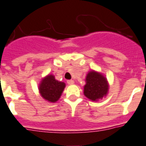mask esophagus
<instances>
[{"mask_svg":"<svg viewBox=\"0 0 146 146\" xmlns=\"http://www.w3.org/2000/svg\"><path fill=\"white\" fill-rule=\"evenodd\" d=\"M67 83L68 85H73L74 83V81L73 80H67Z\"/></svg>","mask_w":146,"mask_h":146,"instance_id":"obj_1","label":"esophagus"}]
</instances>
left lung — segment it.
I'll use <instances>...</instances> for the list:
<instances>
[{
	"mask_svg": "<svg viewBox=\"0 0 146 146\" xmlns=\"http://www.w3.org/2000/svg\"><path fill=\"white\" fill-rule=\"evenodd\" d=\"M85 81L83 94L92 101H99L109 93V82L105 75L100 72L91 70L88 72Z\"/></svg>",
	"mask_w": 146,
	"mask_h": 146,
	"instance_id": "obj_1",
	"label": "left lung"
}]
</instances>
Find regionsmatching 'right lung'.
<instances>
[{
  "label": "right lung",
  "mask_w": 146,
  "mask_h": 146,
  "mask_svg": "<svg viewBox=\"0 0 146 146\" xmlns=\"http://www.w3.org/2000/svg\"><path fill=\"white\" fill-rule=\"evenodd\" d=\"M65 87L66 83L57 80L53 74H48L42 78L38 90L43 99L49 103H55L62 95Z\"/></svg>",
  "instance_id": "obj_1"
}]
</instances>
